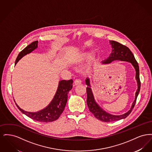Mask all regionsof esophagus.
<instances>
[{
  "label": "esophagus",
  "instance_id": "esophagus-1",
  "mask_svg": "<svg viewBox=\"0 0 152 152\" xmlns=\"http://www.w3.org/2000/svg\"><path fill=\"white\" fill-rule=\"evenodd\" d=\"M81 83H82V81H81V80L80 79H76L75 80L74 84H75V86H78V85L81 84Z\"/></svg>",
  "mask_w": 152,
  "mask_h": 152
}]
</instances>
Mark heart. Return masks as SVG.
Listing matches in <instances>:
<instances>
[{
  "label": "heart",
  "mask_w": 152,
  "mask_h": 152,
  "mask_svg": "<svg viewBox=\"0 0 152 152\" xmlns=\"http://www.w3.org/2000/svg\"><path fill=\"white\" fill-rule=\"evenodd\" d=\"M89 56V54L87 53H81L80 54L79 56H78L77 57V61H82L86 58H87ZM91 63H89V64L88 65H87L86 66V70H89L91 68Z\"/></svg>",
  "instance_id": "heart-1"
}]
</instances>
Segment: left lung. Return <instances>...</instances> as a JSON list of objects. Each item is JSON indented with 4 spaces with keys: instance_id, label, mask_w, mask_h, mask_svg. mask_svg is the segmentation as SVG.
Listing matches in <instances>:
<instances>
[{
    "instance_id": "8db88e82",
    "label": "left lung",
    "mask_w": 152,
    "mask_h": 152,
    "mask_svg": "<svg viewBox=\"0 0 152 152\" xmlns=\"http://www.w3.org/2000/svg\"><path fill=\"white\" fill-rule=\"evenodd\" d=\"M110 44L112 45V47L113 48L112 52L110 53L109 58L107 60L103 61L102 63L109 64V63H110L113 60H116L126 61L131 63L134 66V68H135V70L136 72V79L137 81L138 88L136 92L135 100L133 102L130 110L128 112L124 113V115H120V116H115V115H112L105 112L97 104V103L94 100V97L91 88L89 79H86V83L88 86V87H87V102L89 109L91 111V112L93 113V115L97 119L100 120L101 121H104L106 123L120 120L121 119L125 118L127 116H129V115L131 113V112L132 111L135 105L138 94H139V92L140 90V87H141V82L140 80L139 66L138 65V63L136 60L135 59L132 52L129 49L128 47L118 42H117L113 40H110Z\"/></svg>"
}]
</instances>
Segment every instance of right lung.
Instances as JSON below:
<instances>
[{
  "label": "right lung",
  "mask_w": 152,
  "mask_h": 152,
  "mask_svg": "<svg viewBox=\"0 0 152 152\" xmlns=\"http://www.w3.org/2000/svg\"><path fill=\"white\" fill-rule=\"evenodd\" d=\"M38 41H35L27 45L18 55L15 64L24 55L31 53L37 47ZM73 80H61L59 82L56 93L51 103L45 108L37 112H29L20 108L16 103V105L23 113L34 120L43 123H50L58 120L65 108L68 100L69 91L72 89Z\"/></svg>",
  "instance_id": "obj_1"
}]
</instances>
